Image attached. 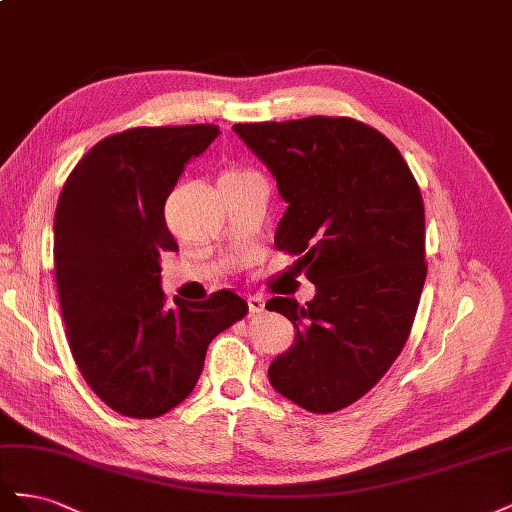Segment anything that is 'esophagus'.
I'll use <instances>...</instances> for the list:
<instances>
[{
	"label": "esophagus",
	"mask_w": 512,
	"mask_h": 512,
	"mask_svg": "<svg viewBox=\"0 0 512 512\" xmlns=\"http://www.w3.org/2000/svg\"><path fill=\"white\" fill-rule=\"evenodd\" d=\"M246 302H248V311L251 313H264L266 309V300L261 296H246Z\"/></svg>",
	"instance_id": "esophagus-1"
}]
</instances>
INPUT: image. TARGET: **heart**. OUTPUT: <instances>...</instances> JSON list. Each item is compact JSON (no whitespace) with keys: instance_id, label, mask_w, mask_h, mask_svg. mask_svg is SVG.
<instances>
[{"instance_id":"heart-1","label":"heart","mask_w":512,"mask_h":512,"mask_svg":"<svg viewBox=\"0 0 512 512\" xmlns=\"http://www.w3.org/2000/svg\"><path fill=\"white\" fill-rule=\"evenodd\" d=\"M227 173H236V171H227Z\"/></svg>"}]
</instances>
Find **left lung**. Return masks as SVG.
I'll return each mask as SVG.
<instances>
[{
    "label": "left lung",
    "instance_id": "8db88e82",
    "mask_svg": "<svg viewBox=\"0 0 512 512\" xmlns=\"http://www.w3.org/2000/svg\"><path fill=\"white\" fill-rule=\"evenodd\" d=\"M287 210L274 244L298 255L315 298L274 296L296 339L268 369L276 392L328 414L367 394L410 337L427 279L425 206L399 150L349 118L236 124Z\"/></svg>",
    "mask_w": 512,
    "mask_h": 512
}]
</instances>
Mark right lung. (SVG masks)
Listing matches in <instances>:
<instances>
[{
    "mask_svg": "<svg viewBox=\"0 0 512 512\" xmlns=\"http://www.w3.org/2000/svg\"><path fill=\"white\" fill-rule=\"evenodd\" d=\"M218 135L212 124L111 135L79 160L57 201L53 261L70 352L122 416L156 418L182 403L210 341L248 311L227 289L169 306L160 287V253L178 251L165 201Z\"/></svg>",
    "mask_w": 512,
    "mask_h": 512,
    "instance_id": "add662e5",
    "label": "right lung"
}]
</instances>
